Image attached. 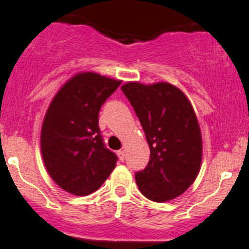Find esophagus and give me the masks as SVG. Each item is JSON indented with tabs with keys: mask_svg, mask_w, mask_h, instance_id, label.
<instances>
[{
	"mask_svg": "<svg viewBox=\"0 0 249 249\" xmlns=\"http://www.w3.org/2000/svg\"><path fill=\"white\" fill-rule=\"evenodd\" d=\"M117 156H118V158H119V160H124V157H125V151L124 150H121V151H118V152H117Z\"/></svg>",
	"mask_w": 249,
	"mask_h": 249,
	"instance_id": "34e87169",
	"label": "esophagus"
}]
</instances>
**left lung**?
<instances>
[{"label":"left lung","mask_w":249,"mask_h":249,"mask_svg":"<svg viewBox=\"0 0 249 249\" xmlns=\"http://www.w3.org/2000/svg\"><path fill=\"white\" fill-rule=\"evenodd\" d=\"M122 91L151 151L147 166L136 173L139 191L157 202L177 198L193 184L201 165V132L192 105L180 89L166 82H128Z\"/></svg>","instance_id":"1"}]
</instances>
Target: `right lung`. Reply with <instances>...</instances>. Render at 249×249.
I'll use <instances>...</instances> for the list:
<instances>
[{"instance_id":"obj_1","label":"right lung","mask_w":249,"mask_h":249,"mask_svg":"<svg viewBox=\"0 0 249 249\" xmlns=\"http://www.w3.org/2000/svg\"><path fill=\"white\" fill-rule=\"evenodd\" d=\"M121 83L95 72L77 73L56 93L45 113L43 160L53 181L67 192L93 193L116 166L118 158L105 147L98 115Z\"/></svg>"}]
</instances>
